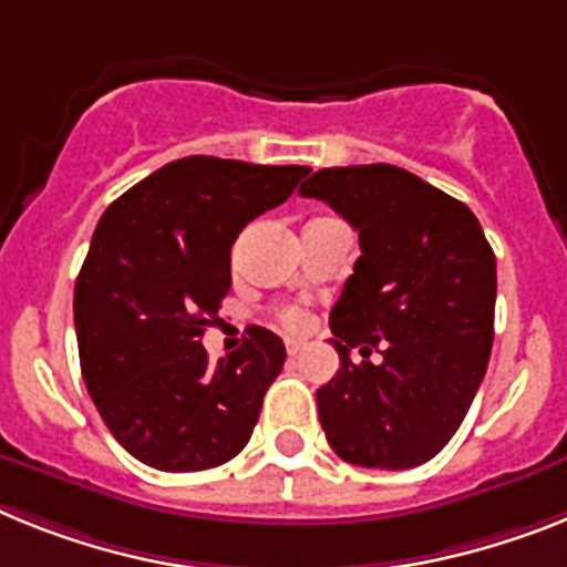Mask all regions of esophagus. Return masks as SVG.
<instances>
[{
	"label": "esophagus",
	"instance_id": "obj_1",
	"mask_svg": "<svg viewBox=\"0 0 567 567\" xmlns=\"http://www.w3.org/2000/svg\"><path fill=\"white\" fill-rule=\"evenodd\" d=\"M285 349H288V354H291V357H297L299 351L306 349V342H302V340H285Z\"/></svg>",
	"mask_w": 567,
	"mask_h": 567
}]
</instances>
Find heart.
Wrapping results in <instances>:
<instances>
[{"instance_id": "obj_1", "label": "heart", "mask_w": 567, "mask_h": 567, "mask_svg": "<svg viewBox=\"0 0 567 567\" xmlns=\"http://www.w3.org/2000/svg\"><path fill=\"white\" fill-rule=\"evenodd\" d=\"M279 320H282L285 328H291V331H302L308 326V313L299 306H285L279 311Z\"/></svg>"}]
</instances>
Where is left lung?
I'll use <instances>...</instances> for the list:
<instances>
[{
	"label": "left lung",
	"mask_w": 567,
	"mask_h": 567,
	"mask_svg": "<svg viewBox=\"0 0 567 567\" xmlns=\"http://www.w3.org/2000/svg\"><path fill=\"white\" fill-rule=\"evenodd\" d=\"M299 193L360 233V259L328 320L340 369L317 389L328 444L357 467H417L450 444L487 372L493 247L467 204L401 166H331Z\"/></svg>",
	"instance_id": "obj_1"
}]
</instances>
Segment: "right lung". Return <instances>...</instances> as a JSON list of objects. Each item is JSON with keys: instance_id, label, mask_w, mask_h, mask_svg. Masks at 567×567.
Instances as JSON below:
<instances>
[{"instance_id": "obj_1", "label": "right lung", "mask_w": 567, "mask_h": 567, "mask_svg": "<svg viewBox=\"0 0 567 567\" xmlns=\"http://www.w3.org/2000/svg\"><path fill=\"white\" fill-rule=\"evenodd\" d=\"M308 166L189 155L100 216L74 288L80 369L117 444L164 473L210 470L254 435L285 346L250 326L210 363L202 337L230 291V247Z\"/></svg>"}]
</instances>
